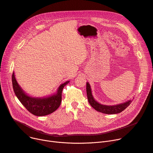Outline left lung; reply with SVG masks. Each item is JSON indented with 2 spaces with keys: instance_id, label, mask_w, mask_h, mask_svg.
I'll use <instances>...</instances> for the list:
<instances>
[{
  "instance_id": "8db88e82",
  "label": "left lung",
  "mask_w": 153,
  "mask_h": 153,
  "mask_svg": "<svg viewBox=\"0 0 153 153\" xmlns=\"http://www.w3.org/2000/svg\"><path fill=\"white\" fill-rule=\"evenodd\" d=\"M86 91H87L88 101H89L90 105L95 110H97L99 112H102L103 114H119L129 106L130 104L132 102V100H129L126 101V102L117 104V105H103V104H101L97 101H96L94 98L92 93L91 85L88 82H87L86 83Z\"/></svg>"
}]
</instances>
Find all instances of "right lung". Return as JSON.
<instances>
[{
	"instance_id": "right-lung-1",
	"label": "right lung",
	"mask_w": 153,
	"mask_h": 153,
	"mask_svg": "<svg viewBox=\"0 0 153 153\" xmlns=\"http://www.w3.org/2000/svg\"><path fill=\"white\" fill-rule=\"evenodd\" d=\"M12 85L15 95L31 114L41 117L52 114L57 110L61 102L62 91L64 87L69 82L68 81L61 84L56 92L45 97H33L24 92L16 80L14 72L12 74Z\"/></svg>"
}]
</instances>
